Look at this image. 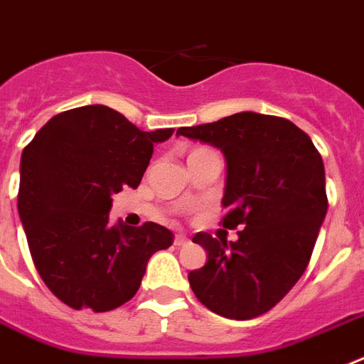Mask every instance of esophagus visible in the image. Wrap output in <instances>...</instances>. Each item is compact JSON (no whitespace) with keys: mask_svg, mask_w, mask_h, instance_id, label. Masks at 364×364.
Returning a JSON list of instances; mask_svg holds the SVG:
<instances>
[{"mask_svg":"<svg viewBox=\"0 0 364 364\" xmlns=\"http://www.w3.org/2000/svg\"><path fill=\"white\" fill-rule=\"evenodd\" d=\"M188 242H191V240L186 238L185 235H176V238H173V245H176V247H183V245H186Z\"/></svg>","mask_w":364,"mask_h":364,"instance_id":"1","label":"esophagus"}]
</instances>
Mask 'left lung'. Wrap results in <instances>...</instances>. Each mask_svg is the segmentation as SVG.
<instances>
[{"instance_id":"8db88e82","label":"left lung","mask_w":364,"mask_h":364,"mask_svg":"<svg viewBox=\"0 0 364 364\" xmlns=\"http://www.w3.org/2000/svg\"><path fill=\"white\" fill-rule=\"evenodd\" d=\"M220 148L227 161L221 225L238 240L192 238L208 252L188 273L192 291L214 314L247 321L269 311L306 271L328 210L324 163L306 132L274 115L243 112L179 128Z\"/></svg>"}]
</instances>
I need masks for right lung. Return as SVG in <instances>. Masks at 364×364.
Returning <instances> with one entry per match:
<instances>
[{"mask_svg":"<svg viewBox=\"0 0 364 364\" xmlns=\"http://www.w3.org/2000/svg\"><path fill=\"white\" fill-rule=\"evenodd\" d=\"M172 128L143 132L112 107L55 115L21 154L18 213L36 271L73 309L109 311L137 293L156 251L172 245L166 227L109 221L112 196L137 188Z\"/></svg>","mask_w":364,"mask_h":364,"instance_id":"add662e5","label":"right lung"}]
</instances>
